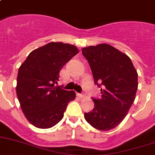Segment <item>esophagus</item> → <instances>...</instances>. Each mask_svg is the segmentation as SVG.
Returning <instances> with one entry per match:
<instances>
[{
	"label": "esophagus",
	"mask_w": 155,
	"mask_h": 155,
	"mask_svg": "<svg viewBox=\"0 0 155 155\" xmlns=\"http://www.w3.org/2000/svg\"><path fill=\"white\" fill-rule=\"evenodd\" d=\"M77 96H78L80 98H85V96H84V94H81V93H78L77 94Z\"/></svg>",
	"instance_id": "34e87169"
}]
</instances>
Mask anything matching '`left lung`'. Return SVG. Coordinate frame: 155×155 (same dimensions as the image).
<instances>
[{
  "label": "left lung",
  "mask_w": 155,
  "mask_h": 155,
  "mask_svg": "<svg viewBox=\"0 0 155 155\" xmlns=\"http://www.w3.org/2000/svg\"><path fill=\"white\" fill-rule=\"evenodd\" d=\"M93 74L102 87L100 99H93L94 108L84 113L93 128L108 131L125 118L133 105L138 88V74L130 58L113 46L100 44L81 49Z\"/></svg>",
  "instance_id": "8db88e82"
}]
</instances>
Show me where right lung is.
<instances>
[{"instance_id": "right-lung-1", "label": "right lung", "mask_w": 155, "mask_h": 155, "mask_svg": "<svg viewBox=\"0 0 155 155\" xmlns=\"http://www.w3.org/2000/svg\"><path fill=\"white\" fill-rule=\"evenodd\" d=\"M79 51L75 45L50 42L29 54L17 77L16 94L26 118L39 129H49L61 121L74 91L55 86L62 67Z\"/></svg>"}]
</instances>
